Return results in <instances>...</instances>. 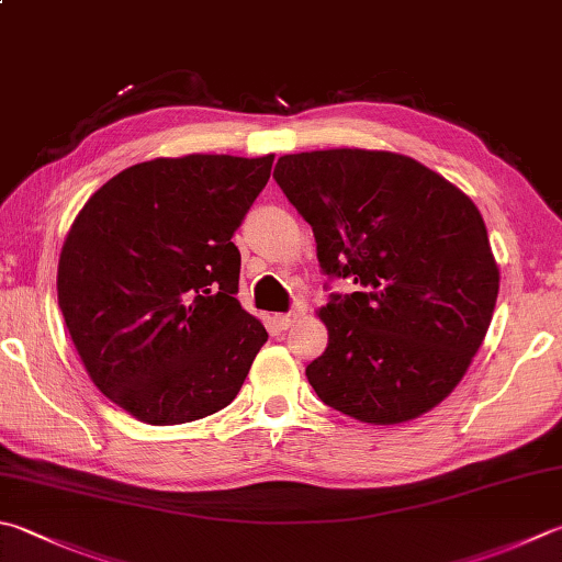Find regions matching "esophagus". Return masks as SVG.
<instances>
[{
    "label": "esophagus",
    "instance_id": "1",
    "mask_svg": "<svg viewBox=\"0 0 562 562\" xmlns=\"http://www.w3.org/2000/svg\"><path fill=\"white\" fill-rule=\"evenodd\" d=\"M303 315V311H291V313H279L277 317H273V323L279 325V330H289V327L299 321V317Z\"/></svg>",
    "mask_w": 562,
    "mask_h": 562
}]
</instances>
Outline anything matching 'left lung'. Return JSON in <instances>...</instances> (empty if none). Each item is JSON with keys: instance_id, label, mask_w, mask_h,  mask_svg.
I'll use <instances>...</instances> for the list:
<instances>
[{"instance_id": "left-lung-1", "label": "left lung", "mask_w": 562, "mask_h": 562, "mask_svg": "<svg viewBox=\"0 0 562 562\" xmlns=\"http://www.w3.org/2000/svg\"><path fill=\"white\" fill-rule=\"evenodd\" d=\"M273 178L313 227L327 277L362 289L317 311L327 347L305 367L315 394L372 426L438 406L477 355L499 293L477 205L394 151L285 154Z\"/></svg>"}]
</instances>
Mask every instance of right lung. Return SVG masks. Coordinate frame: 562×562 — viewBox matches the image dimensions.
I'll use <instances>...</instances> for the list:
<instances>
[{
  "instance_id": "add662e5",
  "label": "right lung",
  "mask_w": 562,
  "mask_h": 562,
  "mask_svg": "<svg viewBox=\"0 0 562 562\" xmlns=\"http://www.w3.org/2000/svg\"><path fill=\"white\" fill-rule=\"evenodd\" d=\"M273 154H190L124 168L94 190L60 249L58 305L92 379L149 426L232 404L269 340L235 299L232 241Z\"/></svg>"
}]
</instances>
